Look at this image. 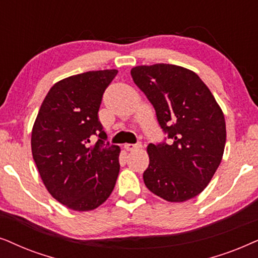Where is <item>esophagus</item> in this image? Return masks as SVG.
I'll use <instances>...</instances> for the list:
<instances>
[{"mask_svg":"<svg viewBox=\"0 0 258 258\" xmlns=\"http://www.w3.org/2000/svg\"><path fill=\"white\" fill-rule=\"evenodd\" d=\"M140 146H142L140 144H125V145H123L125 150H127V151H133V150L138 149V147H140Z\"/></svg>","mask_w":258,"mask_h":258,"instance_id":"1","label":"esophagus"}]
</instances>
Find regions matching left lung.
I'll list each match as a JSON object with an SVG mask.
<instances>
[{
    "label": "left lung",
    "instance_id": "obj_1",
    "mask_svg": "<svg viewBox=\"0 0 258 258\" xmlns=\"http://www.w3.org/2000/svg\"><path fill=\"white\" fill-rule=\"evenodd\" d=\"M131 75L169 139L147 146L144 183L167 202L188 201L208 186L221 164L224 114L208 86L186 68L157 63L132 68Z\"/></svg>",
    "mask_w": 258,
    "mask_h": 258
}]
</instances>
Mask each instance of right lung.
<instances>
[{
    "label": "right lung",
    "mask_w": 258,
    "mask_h": 258,
    "mask_svg": "<svg viewBox=\"0 0 258 258\" xmlns=\"http://www.w3.org/2000/svg\"><path fill=\"white\" fill-rule=\"evenodd\" d=\"M116 70L92 71L56 82L41 105L32 131V152L44 186L75 211L97 209L118 178L120 147L99 121L102 95ZM94 136L98 139L92 144Z\"/></svg>",
    "instance_id": "1"
}]
</instances>
